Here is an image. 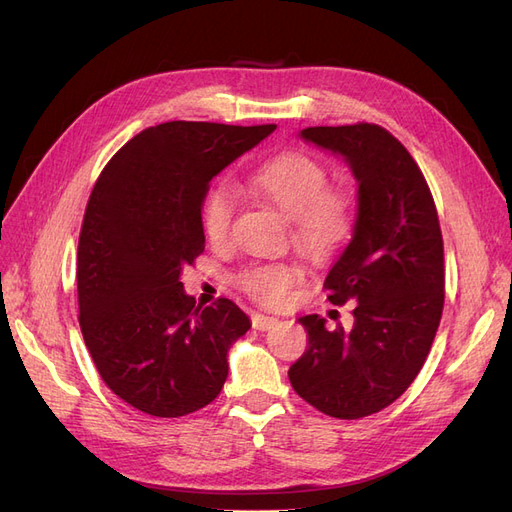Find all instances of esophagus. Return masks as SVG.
<instances>
[{
  "mask_svg": "<svg viewBox=\"0 0 512 512\" xmlns=\"http://www.w3.org/2000/svg\"><path fill=\"white\" fill-rule=\"evenodd\" d=\"M277 324V318H273V316H265V314H254L252 316V327L256 329V331H269V329H273Z\"/></svg>",
  "mask_w": 512,
  "mask_h": 512,
  "instance_id": "1",
  "label": "esophagus"
}]
</instances>
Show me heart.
<instances>
[{
    "mask_svg": "<svg viewBox=\"0 0 512 512\" xmlns=\"http://www.w3.org/2000/svg\"><path fill=\"white\" fill-rule=\"evenodd\" d=\"M247 185L254 194L280 207L294 222V241L309 258H327L352 230V200L342 188H331L329 170L303 151H286L256 166ZM235 196L224 185L213 188L203 203V230L209 241L226 239ZM299 280V269L290 262L252 265L237 275V286L252 299L277 305L288 299Z\"/></svg>",
    "mask_w": 512,
    "mask_h": 512,
    "instance_id": "heart-1",
    "label": "heart"
}]
</instances>
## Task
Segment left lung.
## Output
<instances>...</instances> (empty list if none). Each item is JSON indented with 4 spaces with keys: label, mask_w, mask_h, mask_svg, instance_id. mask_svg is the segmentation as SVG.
<instances>
[{
    "label": "left lung",
    "mask_w": 512,
    "mask_h": 512,
    "mask_svg": "<svg viewBox=\"0 0 512 512\" xmlns=\"http://www.w3.org/2000/svg\"><path fill=\"white\" fill-rule=\"evenodd\" d=\"M301 138L344 156L359 181L352 241L324 280L333 305H356L350 331L299 318L309 346L288 378L309 406L354 421L391 406L427 359L444 307L442 230L421 168L389 130L316 126Z\"/></svg>",
    "instance_id": "1"
}]
</instances>
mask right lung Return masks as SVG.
Listing matches in <instances>:
<instances>
[{"label": "right lung", "mask_w": 512, "mask_h": 512, "mask_svg": "<svg viewBox=\"0 0 512 512\" xmlns=\"http://www.w3.org/2000/svg\"><path fill=\"white\" fill-rule=\"evenodd\" d=\"M275 130L166 121L123 145L85 209L76 258L79 324L104 384L138 412L205 408L228 376V348L250 329L230 299L200 307L181 271L205 252L209 181Z\"/></svg>", "instance_id": "1"}]
</instances>
